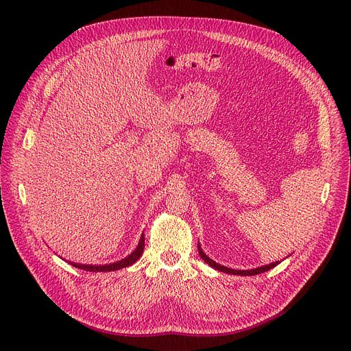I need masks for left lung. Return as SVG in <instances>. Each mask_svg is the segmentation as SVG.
<instances>
[{"label":"left lung","instance_id":"1","mask_svg":"<svg viewBox=\"0 0 351 351\" xmlns=\"http://www.w3.org/2000/svg\"><path fill=\"white\" fill-rule=\"evenodd\" d=\"M197 250H199V254L200 257L203 258V261H206L210 267H213L221 272H227V274H232V275H257V274H261L264 271H268L271 268H274L276 264H279V261H275V263H271V264H267V265H261L258 268H253V269H232V268H228V267H224L221 264H217L216 261H213L212 258H210L208 256H206L200 247V245L197 243Z\"/></svg>","mask_w":351,"mask_h":351}]
</instances>
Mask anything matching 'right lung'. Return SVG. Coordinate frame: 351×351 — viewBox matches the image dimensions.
Segmentation results:
<instances>
[{
  "mask_svg": "<svg viewBox=\"0 0 351 351\" xmlns=\"http://www.w3.org/2000/svg\"><path fill=\"white\" fill-rule=\"evenodd\" d=\"M144 247H145V238H144V234L141 237V239H139V243L136 246V249L127 257H124L123 260L120 261H116V263H112V264H105V265H91V264H77V263H72L69 261L72 265H75L76 268H80V269H86V271H93V272H102V271H116V269H120V268H124V267H128L131 264H134L139 257H141V254L144 253Z\"/></svg>",
  "mask_w": 351,
  "mask_h": 351,
  "instance_id": "obj_1",
  "label": "right lung"
}]
</instances>
